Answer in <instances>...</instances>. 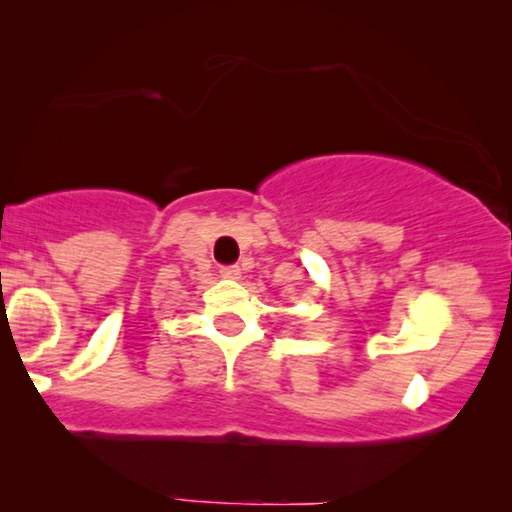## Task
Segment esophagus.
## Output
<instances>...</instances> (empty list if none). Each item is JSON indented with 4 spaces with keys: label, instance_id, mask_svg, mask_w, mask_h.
Wrapping results in <instances>:
<instances>
[{
    "label": "esophagus",
    "instance_id": "1",
    "mask_svg": "<svg viewBox=\"0 0 512 512\" xmlns=\"http://www.w3.org/2000/svg\"><path fill=\"white\" fill-rule=\"evenodd\" d=\"M240 265H226V268H221V277L226 279H240Z\"/></svg>",
    "mask_w": 512,
    "mask_h": 512
}]
</instances>
